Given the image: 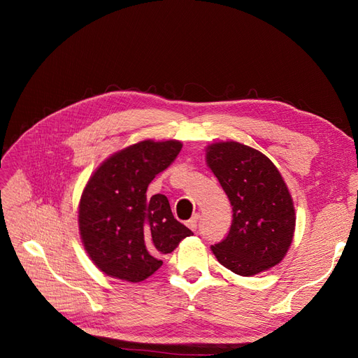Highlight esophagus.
Here are the masks:
<instances>
[{
  "mask_svg": "<svg viewBox=\"0 0 358 358\" xmlns=\"http://www.w3.org/2000/svg\"><path fill=\"white\" fill-rule=\"evenodd\" d=\"M199 218H200V215H199V213H194V215H192V218L188 221V227H189V229H191L192 231H196V230H197Z\"/></svg>",
  "mask_w": 358,
  "mask_h": 358,
  "instance_id": "1",
  "label": "esophagus"
}]
</instances>
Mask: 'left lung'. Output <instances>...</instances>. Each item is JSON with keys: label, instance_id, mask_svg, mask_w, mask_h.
Wrapping results in <instances>:
<instances>
[{"label": "left lung", "instance_id": "obj_1", "mask_svg": "<svg viewBox=\"0 0 358 358\" xmlns=\"http://www.w3.org/2000/svg\"><path fill=\"white\" fill-rule=\"evenodd\" d=\"M206 161L233 206L229 234L210 246L216 259L241 276L282 262L294 236L296 212L276 166L239 142L209 145Z\"/></svg>", "mask_w": 358, "mask_h": 358}]
</instances>
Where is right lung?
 <instances>
[{
    "label": "right lung",
    "instance_id": "obj_1",
    "mask_svg": "<svg viewBox=\"0 0 358 358\" xmlns=\"http://www.w3.org/2000/svg\"><path fill=\"white\" fill-rule=\"evenodd\" d=\"M178 140H143L107 158L82 192L79 231L103 273L142 282L162 266L161 257L192 231L171 213L166 196L146 191L180 152Z\"/></svg>",
    "mask_w": 358,
    "mask_h": 358
}]
</instances>
